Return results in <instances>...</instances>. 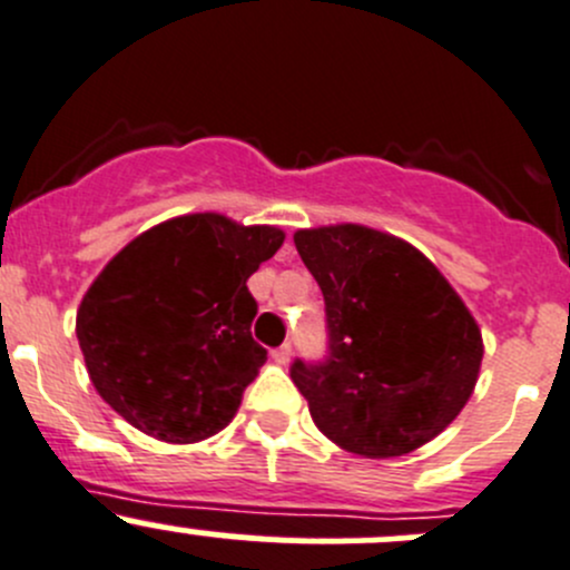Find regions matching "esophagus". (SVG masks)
Masks as SVG:
<instances>
[{
    "label": "esophagus",
    "instance_id": "1",
    "mask_svg": "<svg viewBox=\"0 0 570 570\" xmlns=\"http://www.w3.org/2000/svg\"><path fill=\"white\" fill-rule=\"evenodd\" d=\"M273 358H275V364H281V366L289 364V361H292V344L284 342V344H281V347H275L273 350Z\"/></svg>",
    "mask_w": 570,
    "mask_h": 570
}]
</instances>
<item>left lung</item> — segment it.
<instances>
[{
  "label": "left lung",
  "mask_w": 570,
  "mask_h": 570,
  "mask_svg": "<svg viewBox=\"0 0 570 570\" xmlns=\"http://www.w3.org/2000/svg\"><path fill=\"white\" fill-rule=\"evenodd\" d=\"M325 297L327 355L292 364L314 424L342 450L396 458L419 450L474 392L482 336L424 253L375 228L295 234Z\"/></svg>",
  "instance_id": "1"
}]
</instances>
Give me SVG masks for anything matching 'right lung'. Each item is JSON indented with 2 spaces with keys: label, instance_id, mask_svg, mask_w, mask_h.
Here are the masks:
<instances>
[{
  "label": "right lung",
  "instance_id": "right-lung-1",
  "mask_svg": "<svg viewBox=\"0 0 570 570\" xmlns=\"http://www.w3.org/2000/svg\"><path fill=\"white\" fill-rule=\"evenodd\" d=\"M284 245L275 226L215 212L131 239L79 303L77 338L96 392L146 435L195 444L220 433L267 361L250 336L248 278Z\"/></svg>",
  "mask_w": 570,
  "mask_h": 570
}]
</instances>
